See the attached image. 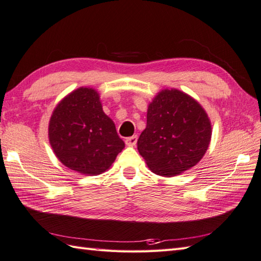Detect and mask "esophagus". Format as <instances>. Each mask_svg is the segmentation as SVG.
I'll return each mask as SVG.
<instances>
[{"instance_id": "obj_1", "label": "esophagus", "mask_w": 261, "mask_h": 261, "mask_svg": "<svg viewBox=\"0 0 261 261\" xmlns=\"http://www.w3.org/2000/svg\"><path fill=\"white\" fill-rule=\"evenodd\" d=\"M125 143L127 146H135L136 143H137V136L134 135V136H130V137H127L125 139Z\"/></svg>"}]
</instances>
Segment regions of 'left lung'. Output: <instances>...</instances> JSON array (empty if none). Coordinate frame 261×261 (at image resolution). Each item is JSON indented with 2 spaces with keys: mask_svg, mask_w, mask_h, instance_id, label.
<instances>
[{
  "mask_svg": "<svg viewBox=\"0 0 261 261\" xmlns=\"http://www.w3.org/2000/svg\"><path fill=\"white\" fill-rule=\"evenodd\" d=\"M212 125L204 109L178 90H164L148 106L137 148L149 169L175 176L198 163L208 148Z\"/></svg>",
  "mask_w": 261,
  "mask_h": 261,
  "instance_id": "obj_1",
  "label": "left lung"
}]
</instances>
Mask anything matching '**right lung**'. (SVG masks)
<instances>
[{
  "label": "right lung",
  "instance_id": "right-lung-1",
  "mask_svg": "<svg viewBox=\"0 0 261 261\" xmlns=\"http://www.w3.org/2000/svg\"><path fill=\"white\" fill-rule=\"evenodd\" d=\"M50 146L62 164L85 175L109 169L125 144L101 109L99 95L81 87L56 106L48 125Z\"/></svg>",
  "mask_w": 261,
  "mask_h": 261
}]
</instances>
